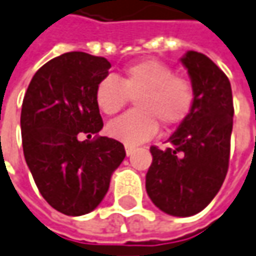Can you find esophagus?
Instances as JSON below:
<instances>
[{
    "mask_svg": "<svg viewBox=\"0 0 256 256\" xmlns=\"http://www.w3.org/2000/svg\"><path fill=\"white\" fill-rule=\"evenodd\" d=\"M135 149H134V146H130V145H125V152H126V156L132 155V152H134Z\"/></svg>",
    "mask_w": 256,
    "mask_h": 256,
    "instance_id": "34e87169",
    "label": "esophagus"
}]
</instances>
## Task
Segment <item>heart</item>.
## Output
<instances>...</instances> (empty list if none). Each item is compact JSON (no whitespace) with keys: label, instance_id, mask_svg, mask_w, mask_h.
I'll return each instance as SVG.
<instances>
[{"label":"heart","instance_id":"1","mask_svg":"<svg viewBox=\"0 0 256 256\" xmlns=\"http://www.w3.org/2000/svg\"><path fill=\"white\" fill-rule=\"evenodd\" d=\"M135 100L131 112L112 121L108 134L126 145H140L159 130L173 128L192 114L196 92L193 84L164 62L146 59L124 68L118 80L104 77L96 87V104L106 116H116Z\"/></svg>","mask_w":256,"mask_h":256}]
</instances>
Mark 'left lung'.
<instances>
[{"label":"left lung","mask_w":256,"mask_h":256,"mask_svg":"<svg viewBox=\"0 0 256 256\" xmlns=\"http://www.w3.org/2000/svg\"><path fill=\"white\" fill-rule=\"evenodd\" d=\"M182 63L196 102L168 140L169 148L150 146L154 160L146 173V192L164 212L188 217L208 206L227 176L234 104L228 77L210 58L190 50Z\"/></svg>","instance_id":"obj_1"}]
</instances>
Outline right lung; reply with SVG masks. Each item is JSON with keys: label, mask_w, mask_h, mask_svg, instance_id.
Returning <instances> with one entry per match:
<instances>
[{"label": "right lung", "mask_w": 256, "mask_h": 256, "mask_svg": "<svg viewBox=\"0 0 256 256\" xmlns=\"http://www.w3.org/2000/svg\"><path fill=\"white\" fill-rule=\"evenodd\" d=\"M106 58L68 52L49 60L32 77L22 101L24 155L40 194L66 216L92 212L125 158L120 140L97 136L102 128L96 87L107 77Z\"/></svg>", "instance_id": "add662e5"}]
</instances>
